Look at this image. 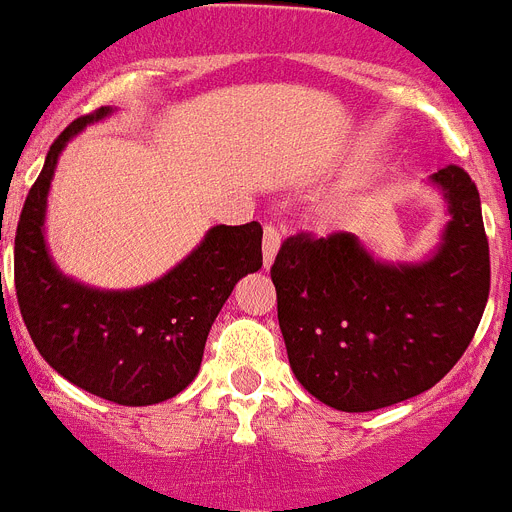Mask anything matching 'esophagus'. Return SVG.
I'll return each mask as SVG.
<instances>
[{
  "mask_svg": "<svg viewBox=\"0 0 512 512\" xmlns=\"http://www.w3.org/2000/svg\"><path fill=\"white\" fill-rule=\"evenodd\" d=\"M278 247H281V234H278L276 226H265L263 229V265L270 268L273 260L278 255Z\"/></svg>",
  "mask_w": 512,
  "mask_h": 512,
  "instance_id": "obj_1",
  "label": "esophagus"
}]
</instances>
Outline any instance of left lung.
<instances>
[{"label": "left lung", "instance_id": "1", "mask_svg": "<svg viewBox=\"0 0 512 512\" xmlns=\"http://www.w3.org/2000/svg\"><path fill=\"white\" fill-rule=\"evenodd\" d=\"M448 205L440 244L419 263H388L354 234L289 236L270 278L289 364L325 406L375 411L448 375L489 296L482 200L461 166L429 176Z\"/></svg>", "mask_w": 512, "mask_h": 512}]
</instances>
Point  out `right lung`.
Segmentation results:
<instances>
[{"instance_id": "1", "label": "right lung", "mask_w": 512, "mask_h": 512, "mask_svg": "<svg viewBox=\"0 0 512 512\" xmlns=\"http://www.w3.org/2000/svg\"><path fill=\"white\" fill-rule=\"evenodd\" d=\"M114 114L80 117L54 140L25 197L15 234V289L38 354L77 388L119 406H150L197 377L210 325L239 278L263 268L260 223L213 226L182 263L127 291L64 276L46 247L44 221L57 161L77 132Z\"/></svg>"}]
</instances>
